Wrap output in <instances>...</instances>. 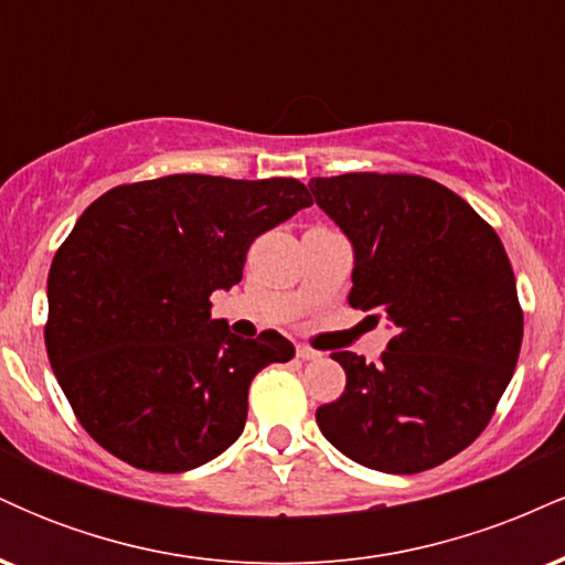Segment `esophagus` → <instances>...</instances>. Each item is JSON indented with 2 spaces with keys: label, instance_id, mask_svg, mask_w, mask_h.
Here are the masks:
<instances>
[{
  "label": "esophagus",
  "instance_id": "34e87169",
  "mask_svg": "<svg viewBox=\"0 0 565 565\" xmlns=\"http://www.w3.org/2000/svg\"><path fill=\"white\" fill-rule=\"evenodd\" d=\"M297 359H300V361H319L321 353H319V350L308 348V345H297Z\"/></svg>",
  "mask_w": 565,
  "mask_h": 565
}]
</instances>
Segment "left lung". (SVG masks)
Masks as SVG:
<instances>
[{"mask_svg":"<svg viewBox=\"0 0 565 565\" xmlns=\"http://www.w3.org/2000/svg\"><path fill=\"white\" fill-rule=\"evenodd\" d=\"M308 188L353 246L350 305L395 329L377 364L332 355L348 385L316 423L364 468H436L481 436L518 364L508 252L468 201L419 174L350 172Z\"/></svg>","mask_w":565,"mask_h":565,"instance_id":"left-lung-1","label":"left lung"}]
</instances>
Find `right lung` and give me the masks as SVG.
<instances>
[{"instance_id": "add662e5", "label": "right lung", "mask_w": 565, "mask_h": 565, "mask_svg": "<svg viewBox=\"0 0 565 565\" xmlns=\"http://www.w3.org/2000/svg\"><path fill=\"white\" fill-rule=\"evenodd\" d=\"M295 178L170 174L119 185L84 210L47 276L44 342L57 385L97 444L127 465L183 472L242 436L249 382L295 345L212 319L246 249L302 206Z\"/></svg>"}]
</instances>
